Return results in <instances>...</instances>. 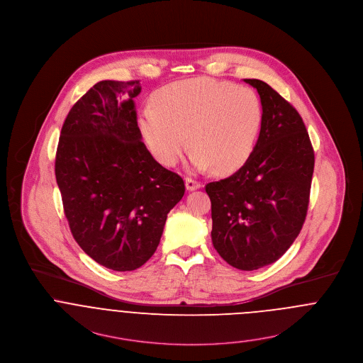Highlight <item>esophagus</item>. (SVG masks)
Instances as JSON below:
<instances>
[{
  "mask_svg": "<svg viewBox=\"0 0 363 363\" xmlns=\"http://www.w3.org/2000/svg\"><path fill=\"white\" fill-rule=\"evenodd\" d=\"M199 187H202V183H201V182H198V180L193 179V177H186V189H187L189 191L197 190Z\"/></svg>",
  "mask_w": 363,
  "mask_h": 363,
  "instance_id": "1",
  "label": "esophagus"
}]
</instances>
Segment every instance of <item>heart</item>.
Here are the masks:
<instances>
[{"label":"heart","mask_w":363,"mask_h":363,"mask_svg":"<svg viewBox=\"0 0 363 363\" xmlns=\"http://www.w3.org/2000/svg\"><path fill=\"white\" fill-rule=\"evenodd\" d=\"M154 99L155 106L141 109L137 123L161 164H177L187 135L197 169L212 165L226 174L251 157L264 123V106L254 90L201 77L167 84Z\"/></svg>","instance_id":"obj_1"}]
</instances>
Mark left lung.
<instances>
[{
  "label": "left lung",
  "instance_id": "1",
  "mask_svg": "<svg viewBox=\"0 0 363 363\" xmlns=\"http://www.w3.org/2000/svg\"><path fill=\"white\" fill-rule=\"evenodd\" d=\"M257 89L264 123L257 145L230 177L205 191L212 203V242L240 270L276 262L294 242L306 218L315 154L297 109L269 84Z\"/></svg>",
  "mask_w": 363,
  "mask_h": 363
}]
</instances>
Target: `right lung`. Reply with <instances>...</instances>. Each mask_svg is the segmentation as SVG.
Masks as SVG:
<instances>
[{"label":"right lung","instance_id":"1","mask_svg":"<svg viewBox=\"0 0 363 363\" xmlns=\"http://www.w3.org/2000/svg\"><path fill=\"white\" fill-rule=\"evenodd\" d=\"M140 82L102 80L66 116L55 177L69 228L97 264L129 272L155 252L183 179L158 164L137 125Z\"/></svg>","mask_w":363,"mask_h":363}]
</instances>
